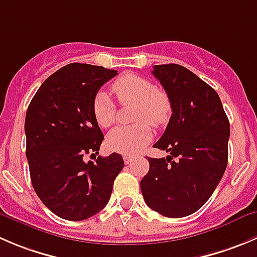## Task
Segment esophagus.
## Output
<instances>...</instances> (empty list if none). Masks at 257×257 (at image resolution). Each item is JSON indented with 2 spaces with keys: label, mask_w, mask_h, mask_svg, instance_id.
<instances>
[{
  "label": "esophagus",
  "mask_w": 257,
  "mask_h": 257,
  "mask_svg": "<svg viewBox=\"0 0 257 257\" xmlns=\"http://www.w3.org/2000/svg\"><path fill=\"white\" fill-rule=\"evenodd\" d=\"M123 159H124V162H125V164H129L132 161H133V157L128 156V154H124Z\"/></svg>",
  "instance_id": "34e87169"
}]
</instances>
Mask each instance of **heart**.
Wrapping results in <instances>:
<instances>
[{"label":"heart","mask_w":257,"mask_h":257,"mask_svg":"<svg viewBox=\"0 0 257 257\" xmlns=\"http://www.w3.org/2000/svg\"><path fill=\"white\" fill-rule=\"evenodd\" d=\"M111 91L121 105L136 104L134 118L139 123L132 126H116L108 134L106 146L110 151L121 154H137L152 139L153 126H161L169 119L172 103L168 94L154 86L148 79L134 74H123L111 84ZM93 114L101 128H109L115 121L116 105L108 93L100 90L93 100Z\"/></svg>","instance_id":"heart-1"}]
</instances>
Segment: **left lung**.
I'll list each match as a JSON object with an SVG mask.
<instances>
[{"mask_svg":"<svg viewBox=\"0 0 257 257\" xmlns=\"http://www.w3.org/2000/svg\"><path fill=\"white\" fill-rule=\"evenodd\" d=\"M152 74L172 103L168 125L153 147L169 156L148 158L141 189L152 210L184 217L207 202L225 173L230 121L218 94L184 66L154 65Z\"/></svg>","mask_w":257,"mask_h":257,"instance_id":"obj_1","label":"left lung"}]
</instances>
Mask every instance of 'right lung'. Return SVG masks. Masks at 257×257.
<instances>
[{
	"label": "right lung",
	"instance_id": "obj_1",
	"mask_svg": "<svg viewBox=\"0 0 257 257\" xmlns=\"http://www.w3.org/2000/svg\"><path fill=\"white\" fill-rule=\"evenodd\" d=\"M116 70L69 64L46 79L26 111V157L36 195L64 220L83 221L109 202L115 177L124 167L120 154L98 157L103 132L93 114L99 89ZM91 154V156H93Z\"/></svg>",
	"mask_w": 257,
	"mask_h": 257
}]
</instances>
